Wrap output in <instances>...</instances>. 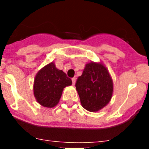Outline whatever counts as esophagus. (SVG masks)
Masks as SVG:
<instances>
[{"instance_id": "obj_1", "label": "esophagus", "mask_w": 149, "mask_h": 149, "mask_svg": "<svg viewBox=\"0 0 149 149\" xmlns=\"http://www.w3.org/2000/svg\"><path fill=\"white\" fill-rule=\"evenodd\" d=\"M72 84H73V85H74V84H75V81H76L75 77H73V78L72 79Z\"/></svg>"}]
</instances>
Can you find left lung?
<instances>
[{"label":"left lung","instance_id":"obj_1","mask_svg":"<svg viewBox=\"0 0 149 149\" xmlns=\"http://www.w3.org/2000/svg\"><path fill=\"white\" fill-rule=\"evenodd\" d=\"M75 86L81 105L89 112L104 108L110 102L113 93L112 77L102 63H86Z\"/></svg>","mask_w":149,"mask_h":149}]
</instances>
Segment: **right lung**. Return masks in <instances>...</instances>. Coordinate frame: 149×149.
I'll list each match as a JSON object with an SVG mask.
<instances>
[{"label":"right lung","instance_id":"add662e5","mask_svg":"<svg viewBox=\"0 0 149 149\" xmlns=\"http://www.w3.org/2000/svg\"><path fill=\"white\" fill-rule=\"evenodd\" d=\"M72 84V80L66 74L56 68L54 63L51 62L41 68L34 79L36 100L45 107H54L60 101L63 89Z\"/></svg>","mask_w":149,"mask_h":149}]
</instances>
